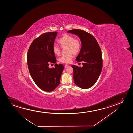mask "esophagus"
Listing matches in <instances>:
<instances>
[{"mask_svg":"<svg viewBox=\"0 0 133 133\" xmlns=\"http://www.w3.org/2000/svg\"><path fill=\"white\" fill-rule=\"evenodd\" d=\"M69 67V65H68V64H65V66H64V68H67L68 67Z\"/></svg>","mask_w":133,"mask_h":133,"instance_id":"obj_1","label":"esophagus"}]
</instances>
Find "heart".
<instances>
[{"label": "heart", "instance_id": "heart-1", "mask_svg": "<svg viewBox=\"0 0 133 133\" xmlns=\"http://www.w3.org/2000/svg\"><path fill=\"white\" fill-rule=\"evenodd\" d=\"M58 43L62 48H66V52L67 54L62 55L58 60L62 63L68 64L71 62L73 59V54L77 55L80 51L81 48V42L78 39H75V37L70 35H65L61 37ZM53 52L54 54L59 55L61 53V48L57 44L53 46Z\"/></svg>", "mask_w": 133, "mask_h": 133}]
</instances>
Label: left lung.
<instances>
[{
    "instance_id": "1",
    "label": "left lung",
    "mask_w": 133,
    "mask_h": 133,
    "mask_svg": "<svg viewBox=\"0 0 133 133\" xmlns=\"http://www.w3.org/2000/svg\"><path fill=\"white\" fill-rule=\"evenodd\" d=\"M68 33L78 35L82 44L76 60L82 62L83 66H71L74 69V82L80 88L89 89L95 84L102 71L103 60L100 47L95 37L86 31L75 29Z\"/></svg>"
}]
</instances>
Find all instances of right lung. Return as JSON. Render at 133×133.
<instances>
[{"label":"right lung","mask_w":133,"mask_h":133,"mask_svg":"<svg viewBox=\"0 0 133 133\" xmlns=\"http://www.w3.org/2000/svg\"><path fill=\"white\" fill-rule=\"evenodd\" d=\"M57 32L44 33L31 43L27 54V64L30 75L40 89L47 92L54 90L60 84L64 69L62 64H55L49 68V64L56 63L53 46Z\"/></svg>","instance_id":"1"}]
</instances>
